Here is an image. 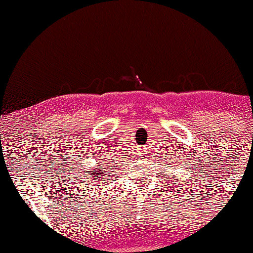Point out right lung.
I'll list each match as a JSON object with an SVG mask.
<instances>
[{"instance_id": "1", "label": "right lung", "mask_w": 253, "mask_h": 253, "mask_svg": "<svg viewBox=\"0 0 253 253\" xmlns=\"http://www.w3.org/2000/svg\"><path fill=\"white\" fill-rule=\"evenodd\" d=\"M105 168H102L101 170H97L96 169V171H91V179L92 180H95V181L93 182H99V181H104L103 179H102V176H104V175H107V174H109V171H107V173H105V171L104 170Z\"/></svg>"}]
</instances>
